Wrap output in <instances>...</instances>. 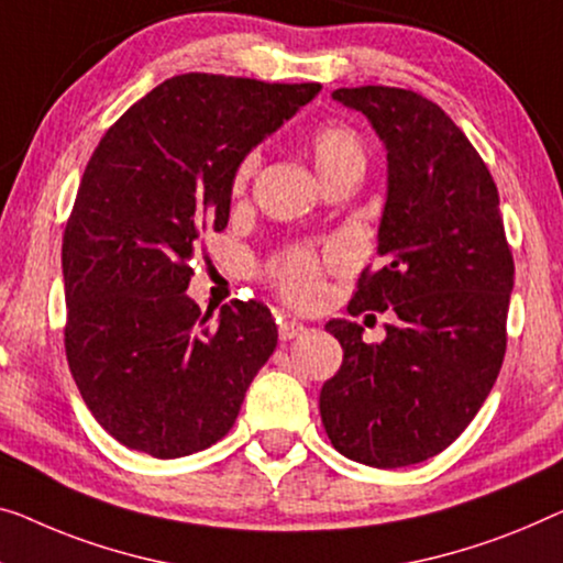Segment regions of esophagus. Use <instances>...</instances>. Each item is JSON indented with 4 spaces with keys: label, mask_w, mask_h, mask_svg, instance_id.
Segmentation results:
<instances>
[{
    "label": "esophagus",
    "mask_w": 563,
    "mask_h": 563,
    "mask_svg": "<svg viewBox=\"0 0 563 563\" xmlns=\"http://www.w3.org/2000/svg\"><path fill=\"white\" fill-rule=\"evenodd\" d=\"M306 333V325L298 323V321H290V318H280L278 321V335L280 341H290V339H298V335Z\"/></svg>",
    "instance_id": "esophagus-1"
}]
</instances>
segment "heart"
<instances>
[{"label":"heart","instance_id":"obj_1","mask_svg":"<svg viewBox=\"0 0 563 563\" xmlns=\"http://www.w3.org/2000/svg\"><path fill=\"white\" fill-rule=\"evenodd\" d=\"M310 154H313L318 176H329L341 169H364V146L354 129L341 123H329L310 136ZM257 169V154H247L234 169V191H245ZM271 275L280 292L292 303H308L316 296L321 280V260L310 250H292L273 263Z\"/></svg>","mask_w":563,"mask_h":563}]
</instances>
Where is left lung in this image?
<instances>
[{"instance_id": "8db88e82", "label": "left lung", "mask_w": 563, "mask_h": 563, "mask_svg": "<svg viewBox=\"0 0 563 563\" xmlns=\"http://www.w3.org/2000/svg\"><path fill=\"white\" fill-rule=\"evenodd\" d=\"M387 148L379 271L362 273L349 313L391 310L387 339L364 343L333 318L343 364L321 389L335 450L372 467L434 457L483 407L506 356L514 255L496 181L438 103L412 90H333Z\"/></svg>"}]
</instances>
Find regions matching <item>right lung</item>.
Returning <instances> with one entry per match:
<instances>
[{"mask_svg":"<svg viewBox=\"0 0 563 563\" xmlns=\"http://www.w3.org/2000/svg\"><path fill=\"white\" fill-rule=\"evenodd\" d=\"M318 82L189 73L133 103L90 156L63 234L65 354L98 424L169 460L222 440L278 343L255 300L187 296L201 230L228 228L238 164Z\"/></svg>","mask_w":563,"mask_h":563,"instance_id":"add662e5","label":"right lung"}]
</instances>
